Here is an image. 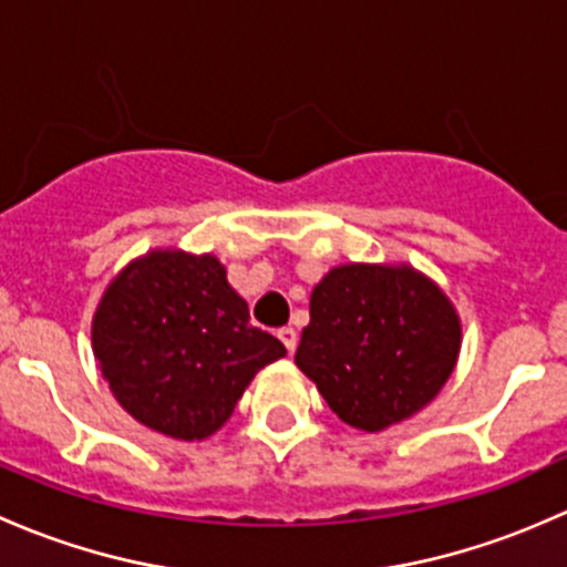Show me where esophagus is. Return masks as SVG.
I'll use <instances>...</instances> for the list:
<instances>
[{
    "instance_id": "1",
    "label": "esophagus",
    "mask_w": 567,
    "mask_h": 567,
    "mask_svg": "<svg viewBox=\"0 0 567 567\" xmlns=\"http://www.w3.org/2000/svg\"><path fill=\"white\" fill-rule=\"evenodd\" d=\"M278 338H281L286 352H295V347H297V330H295V327H281V330H278Z\"/></svg>"
}]
</instances>
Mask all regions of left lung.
<instances>
[{
	"label": "left lung",
	"mask_w": 567,
	"mask_h": 567,
	"mask_svg": "<svg viewBox=\"0 0 567 567\" xmlns=\"http://www.w3.org/2000/svg\"><path fill=\"white\" fill-rule=\"evenodd\" d=\"M453 302L410 265H341L313 286L295 363L327 406L363 431L423 410L456 369Z\"/></svg>",
	"instance_id": "obj_1"
}]
</instances>
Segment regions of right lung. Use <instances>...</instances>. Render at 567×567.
<instances>
[{
    "label": "right lung",
    "mask_w": 567,
    "mask_h": 567,
    "mask_svg": "<svg viewBox=\"0 0 567 567\" xmlns=\"http://www.w3.org/2000/svg\"><path fill=\"white\" fill-rule=\"evenodd\" d=\"M92 352L122 410L174 440H207L256 371L284 358L213 254L150 250L109 284Z\"/></svg>",
    "instance_id": "add662e5"
}]
</instances>
